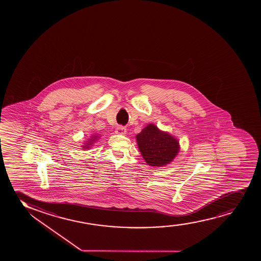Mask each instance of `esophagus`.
<instances>
[{
  "label": "esophagus",
  "instance_id": "1",
  "mask_svg": "<svg viewBox=\"0 0 261 261\" xmlns=\"http://www.w3.org/2000/svg\"><path fill=\"white\" fill-rule=\"evenodd\" d=\"M116 133H117V134L124 135V134H126L125 127L122 125L117 126V128H116Z\"/></svg>",
  "mask_w": 261,
  "mask_h": 261
}]
</instances>
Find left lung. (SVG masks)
<instances>
[{"label":"left lung","mask_w":261,"mask_h":261,"mask_svg":"<svg viewBox=\"0 0 261 261\" xmlns=\"http://www.w3.org/2000/svg\"><path fill=\"white\" fill-rule=\"evenodd\" d=\"M137 141L145 162L152 166L167 165L179 150L177 139L159 130L154 124H149L143 129L137 135Z\"/></svg>","instance_id":"1"}]
</instances>
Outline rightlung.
<instances>
[{
    "instance_id": "1",
    "label": "right lung",
    "mask_w": 261,
    "mask_h": 261,
    "mask_svg": "<svg viewBox=\"0 0 261 261\" xmlns=\"http://www.w3.org/2000/svg\"><path fill=\"white\" fill-rule=\"evenodd\" d=\"M96 138H97V137H96V136H95V137H92V138H91V139H90V142H88V144L87 143H86V145H85V146H84V149H85V148H86V149H88V148H90V145H91V144H93V142L95 141V140H96Z\"/></svg>"
}]
</instances>
